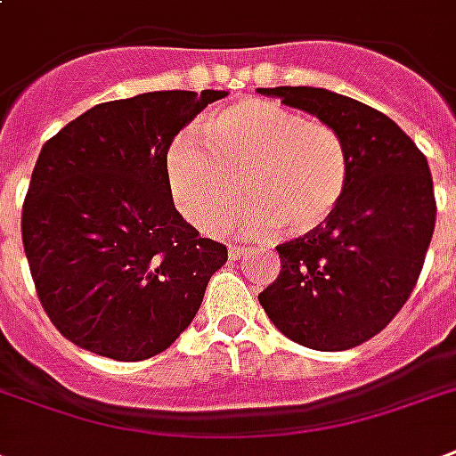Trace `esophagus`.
<instances>
[{
	"mask_svg": "<svg viewBox=\"0 0 456 456\" xmlns=\"http://www.w3.org/2000/svg\"><path fill=\"white\" fill-rule=\"evenodd\" d=\"M243 256H246V248H243V246H229V257H232V260H241Z\"/></svg>",
	"mask_w": 456,
	"mask_h": 456,
	"instance_id": "esophagus-1",
	"label": "esophagus"
}]
</instances>
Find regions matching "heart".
<instances>
[{
  "mask_svg": "<svg viewBox=\"0 0 456 456\" xmlns=\"http://www.w3.org/2000/svg\"><path fill=\"white\" fill-rule=\"evenodd\" d=\"M199 134L172 139L165 172L182 215L203 232L232 227L246 196L250 234L277 227L284 236H307L346 199L353 165L331 125L248 99L213 113Z\"/></svg>",
  "mask_w": 456,
  "mask_h": 456,
  "instance_id": "b5f03b06",
  "label": "heart"
}]
</instances>
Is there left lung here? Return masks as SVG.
Instances as JSON below:
<instances>
[{"mask_svg":"<svg viewBox=\"0 0 456 456\" xmlns=\"http://www.w3.org/2000/svg\"><path fill=\"white\" fill-rule=\"evenodd\" d=\"M338 132L350 184L314 234L277 246L281 272L257 300L293 343L336 353L374 338L417 286L436 229L426 156L381 110L319 87H265Z\"/></svg>","mask_w":456,"mask_h":456,"instance_id":"left-lung-1","label":"left lung"}]
</instances>
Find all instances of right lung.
Returning a JSON list of instances; mask_svg holds the SVG:
<instances>
[{
	"mask_svg": "<svg viewBox=\"0 0 456 456\" xmlns=\"http://www.w3.org/2000/svg\"><path fill=\"white\" fill-rule=\"evenodd\" d=\"M227 92H146L99 103L39 151L23 248L39 303L75 346L118 362L163 353L196 317L227 248L177 213L165 156Z\"/></svg>",
	"mask_w": 456,
	"mask_h": 456,
	"instance_id": "1",
	"label": "right lung"
}]
</instances>
